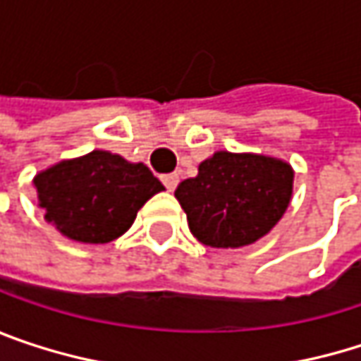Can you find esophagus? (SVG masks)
<instances>
[{"label":"esophagus","mask_w":361,"mask_h":361,"mask_svg":"<svg viewBox=\"0 0 361 361\" xmlns=\"http://www.w3.org/2000/svg\"><path fill=\"white\" fill-rule=\"evenodd\" d=\"M161 180H163L165 188H167L169 192H173V190L178 188V183H180V176H178V173H167V176H163Z\"/></svg>","instance_id":"1"}]
</instances>
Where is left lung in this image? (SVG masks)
Instances as JSON below:
<instances>
[{"label": "left lung", "mask_w": 361, "mask_h": 361, "mask_svg": "<svg viewBox=\"0 0 361 361\" xmlns=\"http://www.w3.org/2000/svg\"><path fill=\"white\" fill-rule=\"evenodd\" d=\"M295 171L263 154L219 150L183 180L176 198L190 232L207 247L238 249L263 238L284 215L293 196Z\"/></svg>", "instance_id": "8db88e82"}]
</instances>
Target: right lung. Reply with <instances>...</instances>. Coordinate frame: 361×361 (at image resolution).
I'll list each match as a JSON object with an SVG mask.
<instances>
[{
  "mask_svg": "<svg viewBox=\"0 0 361 361\" xmlns=\"http://www.w3.org/2000/svg\"><path fill=\"white\" fill-rule=\"evenodd\" d=\"M39 207L60 234L104 245L125 234L148 198L165 190L144 163L94 150L37 173Z\"/></svg>",
  "mask_w": 361,
  "mask_h": 361,
  "instance_id": "right-lung-1",
  "label": "right lung"
}]
</instances>
